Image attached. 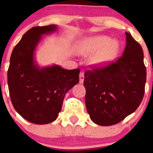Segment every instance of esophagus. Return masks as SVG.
Segmentation results:
<instances>
[{"label":"esophagus","mask_w":153,"mask_h":153,"mask_svg":"<svg viewBox=\"0 0 153 153\" xmlns=\"http://www.w3.org/2000/svg\"><path fill=\"white\" fill-rule=\"evenodd\" d=\"M83 80H84V73L82 71V72H80V74H79V83H83Z\"/></svg>","instance_id":"esophagus-1"}]
</instances>
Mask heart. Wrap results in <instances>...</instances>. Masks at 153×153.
<instances>
[{"label":"heart","mask_w":153,"mask_h":153,"mask_svg":"<svg viewBox=\"0 0 153 153\" xmlns=\"http://www.w3.org/2000/svg\"><path fill=\"white\" fill-rule=\"evenodd\" d=\"M120 51V42L106 35H97L83 39L78 44L79 54H93L90 63L95 67H105L117 58Z\"/></svg>","instance_id":"b5f03b06"}]
</instances>
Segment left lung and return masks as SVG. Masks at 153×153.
I'll return each mask as SVG.
<instances>
[{
    "label": "left lung",
    "mask_w": 153,
    "mask_h": 153,
    "mask_svg": "<svg viewBox=\"0 0 153 153\" xmlns=\"http://www.w3.org/2000/svg\"><path fill=\"white\" fill-rule=\"evenodd\" d=\"M126 45L117 61L84 74L86 110L94 123L117 124L139 107L143 98L146 69L140 44L126 33Z\"/></svg>",
    "instance_id": "left-lung-1"
}]
</instances>
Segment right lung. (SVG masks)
I'll return each instance as SVG.
<instances>
[{"mask_svg":"<svg viewBox=\"0 0 153 153\" xmlns=\"http://www.w3.org/2000/svg\"><path fill=\"white\" fill-rule=\"evenodd\" d=\"M58 27H33L14 47L7 71L10 100L16 111L32 123L53 122L61 110L65 94L79 83L80 70H66L53 64L40 67L36 50L43 36L54 33Z\"/></svg>","mask_w":153,"mask_h":153,"instance_id":"obj_1","label":"right lung"}]
</instances>
